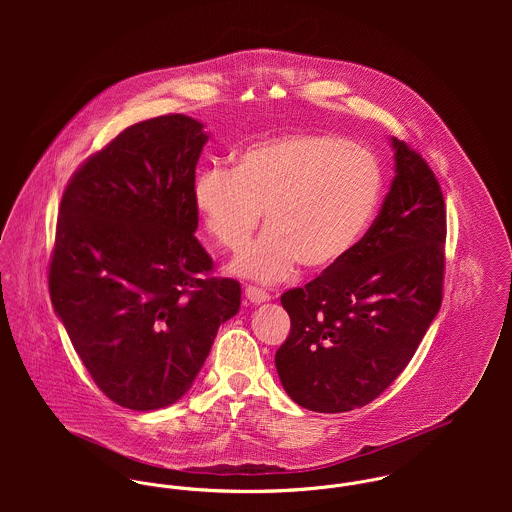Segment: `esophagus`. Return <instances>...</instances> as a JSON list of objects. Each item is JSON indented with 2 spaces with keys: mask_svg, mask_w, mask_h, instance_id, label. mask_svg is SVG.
<instances>
[{
  "mask_svg": "<svg viewBox=\"0 0 512 512\" xmlns=\"http://www.w3.org/2000/svg\"><path fill=\"white\" fill-rule=\"evenodd\" d=\"M244 295H246V299H248L250 303H264V301L270 299V293L264 292V290H260V288H256V286H248V288L244 290Z\"/></svg>",
  "mask_w": 512,
  "mask_h": 512,
  "instance_id": "esophagus-1",
  "label": "esophagus"
}]
</instances>
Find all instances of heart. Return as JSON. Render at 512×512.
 <instances>
[{
    "label": "heart",
    "mask_w": 512,
    "mask_h": 512,
    "mask_svg": "<svg viewBox=\"0 0 512 512\" xmlns=\"http://www.w3.org/2000/svg\"><path fill=\"white\" fill-rule=\"evenodd\" d=\"M382 191L376 155L327 132H297L240 151L234 169L199 173L195 207L209 236L242 250L262 220L266 232L232 270L260 282L288 276L297 262L323 272L359 244Z\"/></svg>",
    "instance_id": "b5f03b06"
}]
</instances>
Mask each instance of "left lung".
I'll return each mask as SVG.
<instances>
[{
  "label": "left lung",
  "instance_id": "left-lung-1",
  "mask_svg": "<svg viewBox=\"0 0 512 512\" xmlns=\"http://www.w3.org/2000/svg\"><path fill=\"white\" fill-rule=\"evenodd\" d=\"M396 175L355 250L305 288L282 295L292 331L276 353L299 406L337 414L380 396L410 363L438 315L445 205L426 159L392 138Z\"/></svg>",
  "mask_w": 512,
  "mask_h": 512
}]
</instances>
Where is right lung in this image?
<instances>
[{"instance_id": "add662e5", "label": "right lung", "mask_w": 512, "mask_h": 512, "mask_svg": "<svg viewBox=\"0 0 512 512\" xmlns=\"http://www.w3.org/2000/svg\"><path fill=\"white\" fill-rule=\"evenodd\" d=\"M203 124L167 114L126 128L74 171L59 207L49 292L96 386L130 410L177 402L240 284L211 278L195 238Z\"/></svg>"}]
</instances>
